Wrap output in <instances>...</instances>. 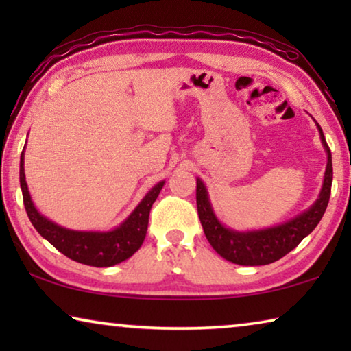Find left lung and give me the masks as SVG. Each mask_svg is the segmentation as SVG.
Masks as SVG:
<instances>
[{
    "mask_svg": "<svg viewBox=\"0 0 351 351\" xmlns=\"http://www.w3.org/2000/svg\"><path fill=\"white\" fill-rule=\"evenodd\" d=\"M317 130L326 152V169L324 175L322 190L310 209L302 212L300 215L289 219V221L274 226V228L249 230V232H239V230L228 229L218 221L213 213L212 204L207 195L204 182L197 180V206L198 217L203 224L206 239L209 240L212 247L228 261L243 266H260L269 265L277 261L299 245L308 234H311L314 228L322 219L326 206L330 201L331 181H332V164L331 152L326 144L322 128L317 123Z\"/></svg>",
    "mask_w": 351,
    "mask_h": 351,
    "instance_id": "left-lung-1",
    "label": "left lung"
}]
</instances>
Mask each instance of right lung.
Instances as JSON below:
<instances>
[{"label":"right lung","mask_w":351,"mask_h":351,"mask_svg":"<svg viewBox=\"0 0 351 351\" xmlns=\"http://www.w3.org/2000/svg\"><path fill=\"white\" fill-rule=\"evenodd\" d=\"M164 182L165 181H161L152 187L150 192L145 195L144 199L119 228L108 230V232L71 230L52 223L51 219H47L35 209L25 176V152L21 153L20 158V186L23 201H25L27 217L34 228L43 239L49 241L57 251L66 255L68 258L83 265L96 266V268L121 263V261L132 257L142 246L147 234L150 209L159 192H161Z\"/></svg>","instance_id":"obj_1"}]
</instances>
